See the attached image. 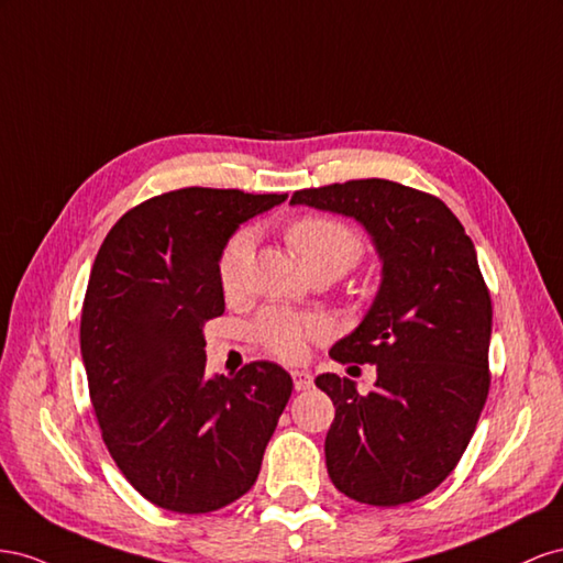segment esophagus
Segmentation results:
<instances>
[{
    "instance_id": "34e87169",
    "label": "esophagus",
    "mask_w": 563,
    "mask_h": 563,
    "mask_svg": "<svg viewBox=\"0 0 563 563\" xmlns=\"http://www.w3.org/2000/svg\"><path fill=\"white\" fill-rule=\"evenodd\" d=\"M292 379L297 391H307L313 387V375L309 371H292Z\"/></svg>"
}]
</instances>
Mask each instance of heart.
Listing matches in <instances>:
<instances>
[{"label":"heart","mask_w":563,"mask_h":563,"mask_svg":"<svg viewBox=\"0 0 563 563\" xmlns=\"http://www.w3.org/2000/svg\"><path fill=\"white\" fill-rule=\"evenodd\" d=\"M287 245L292 247L301 266L330 268L342 276L351 266H356L363 254V240L353 233L346 223L330 217H303L292 221L285 231ZM254 233L238 231L219 260V280L227 295H235L243 283V273L252 260ZM325 334V323L316 316L295 313L287 309H266L254 323V336L271 353L280 358L295 361L303 356L309 340Z\"/></svg>","instance_id":"1"}]
</instances>
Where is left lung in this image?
Masks as SVG:
<instances>
[{"mask_svg":"<svg viewBox=\"0 0 563 563\" xmlns=\"http://www.w3.org/2000/svg\"><path fill=\"white\" fill-rule=\"evenodd\" d=\"M290 205L358 221L382 262L371 309L330 349L375 363V389L316 377L334 404L328 474L351 500L412 503L455 470L488 398L493 307L472 238L439 198L387 179L303 188Z\"/></svg>","mask_w":563,"mask_h":563,"instance_id":"obj_1","label":"left lung"}]
</instances>
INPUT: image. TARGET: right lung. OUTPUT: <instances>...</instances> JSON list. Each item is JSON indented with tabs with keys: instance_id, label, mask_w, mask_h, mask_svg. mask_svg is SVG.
Here are the masks:
<instances>
[{
	"instance_id": "add662e5",
	"label": "right lung",
	"mask_w": 563,
	"mask_h": 563,
	"mask_svg": "<svg viewBox=\"0 0 563 563\" xmlns=\"http://www.w3.org/2000/svg\"><path fill=\"white\" fill-rule=\"evenodd\" d=\"M285 200L172 190L126 212L96 254L79 325L91 406L120 472L157 507L214 511L260 476L292 377L271 361L210 377L202 325L223 313L229 238Z\"/></svg>"
}]
</instances>
